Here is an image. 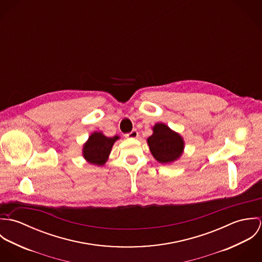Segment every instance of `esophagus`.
<instances>
[{
    "label": "esophagus",
    "instance_id": "obj_1",
    "mask_svg": "<svg viewBox=\"0 0 262 262\" xmlns=\"http://www.w3.org/2000/svg\"><path fill=\"white\" fill-rule=\"evenodd\" d=\"M138 132L136 131V130H133V131H131L130 133H128V134H126L125 135V137L126 138H129V139H135V138H137L138 137Z\"/></svg>",
    "mask_w": 262,
    "mask_h": 262
}]
</instances>
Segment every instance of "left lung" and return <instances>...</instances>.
I'll use <instances>...</instances> for the list:
<instances>
[{
    "mask_svg": "<svg viewBox=\"0 0 262 262\" xmlns=\"http://www.w3.org/2000/svg\"><path fill=\"white\" fill-rule=\"evenodd\" d=\"M152 135L147 138L152 156L160 163H172L180 159L185 149V141L180 133L164 123H156L152 127Z\"/></svg>",
    "mask_w": 262,
    "mask_h": 262,
    "instance_id": "1",
    "label": "left lung"
}]
</instances>
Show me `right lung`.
Wrapping results in <instances>:
<instances>
[{
	"label": "right lung",
	"instance_id": "add662e5",
	"mask_svg": "<svg viewBox=\"0 0 262 262\" xmlns=\"http://www.w3.org/2000/svg\"><path fill=\"white\" fill-rule=\"evenodd\" d=\"M120 136L107 137L101 131H95L82 146V156L86 162L98 166L104 165L110 156L114 143Z\"/></svg>",
	"mask_w": 262,
	"mask_h": 262
}]
</instances>
